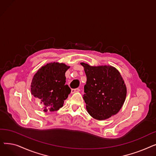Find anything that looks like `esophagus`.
<instances>
[{"label":"esophagus","instance_id":"obj_1","mask_svg":"<svg viewBox=\"0 0 156 156\" xmlns=\"http://www.w3.org/2000/svg\"><path fill=\"white\" fill-rule=\"evenodd\" d=\"M80 92V89L79 88H75V89H72L71 90V94H74L76 92Z\"/></svg>","mask_w":156,"mask_h":156}]
</instances>
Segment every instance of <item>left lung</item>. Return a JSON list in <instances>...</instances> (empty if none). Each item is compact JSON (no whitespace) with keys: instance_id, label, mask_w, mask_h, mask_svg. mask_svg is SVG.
Masks as SVG:
<instances>
[{"instance_id":"1","label":"left lung","mask_w":156,"mask_h":156,"mask_svg":"<svg viewBox=\"0 0 156 156\" xmlns=\"http://www.w3.org/2000/svg\"><path fill=\"white\" fill-rule=\"evenodd\" d=\"M80 64L87 76L83 99L88 114L99 121L115 115L123 105L127 93L119 71L109 65L92 66Z\"/></svg>"}]
</instances>
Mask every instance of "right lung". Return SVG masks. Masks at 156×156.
Segmentation results:
<instances>
[{"instance_id": "right-lung-1", "label": "right lung", "mask_w": 156, "mask_h": 156, "mask_svg": "<svg viewBox=\"0 0 156 156\" xmlns=\"http://www.w3.org/2000/svg\"><path fill=\"white\" fill-rule=\"evenodd\" d=\"M70 68L64 63L54 62L41 67L31 83V94L43 104V111H55L63 106L71 92L66 85L65 73Z\"/></svg>"}]
</instances>
